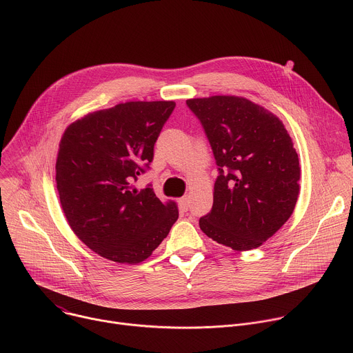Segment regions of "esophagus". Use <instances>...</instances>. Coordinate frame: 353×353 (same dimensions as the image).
Instances as JSON below:
<instances>
[{
	"mask_svg": "<svg viewBox=\"0 0 353 353\" xmlns=\"http://www.w3.org/2000/svg\"><path fill=\"white\" fill-rule=\"evenodd\" d=\"M179 205L183 211H188V207H190V199L188 196H183L179 199Z\"/></svg>",
	"mask_w": 353,
	"mask_h": 353,
	"instance_id": "obj_1",
	"label": "esophagus"
}]
</instances>
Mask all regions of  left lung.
Wrapping results in <instances>:
<instances>
[{
  "mask_svg": "<svg viewBox=\"0 0 353 353\" xmlns=\"http://www.w3.org/2000/svg\"><path fill=\"white\" fill-rule=\"evenodd\" d=\"M218 165L214 205L199 219L208 237L236 251L260 247L290 218L300 166L283 123L239 96L188 99Z\"/></svg>",
  "mask_w": 353,
  "mask_h": 353,
  "instance_id": "obj_1",
  "label": "left lung"
}]
</instances>
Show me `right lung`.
Listing matches in <instances>:
<instances>
[{"label": "right lung", "mask_w": 353, "mask_h": 353, "mask_svg": "<svg viewBox=\"0 0 353 353\" xmlns=\"http://www.w3.org/2000/svg\"><path fill=\"white\" fill-rule=\"evenodd\" d=\"M176 103L125 102L70 124L56 162L60 204L74 233L96 254L120 264L146 260L179 218L150 187L137 190Z\"/></svg>", "instance_id": "obj_1"}]
</instances>
